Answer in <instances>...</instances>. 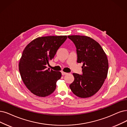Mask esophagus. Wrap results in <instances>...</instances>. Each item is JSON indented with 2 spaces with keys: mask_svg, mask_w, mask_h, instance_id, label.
Returning <instances> with one entry per match:
<instances>
[{
  "mask_svg": "<svg viewBox=\"0 0 127 127\" xmlns=\"http://www.w3.org/2000/svg\"><path fill=\"white\" fill-rule=\"evenodd\" d=\"M62 75H64L67 74H68V73H66V72H64V71H62Z\"/></svg>",
  "mask_w": 127,
  "mask_h": 127,
  "instance_id": "obj_1",
  "label": "esophagus"
}]
</instances>
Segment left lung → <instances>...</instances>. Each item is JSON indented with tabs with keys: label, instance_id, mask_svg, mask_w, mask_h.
Instances as JSON below:
<instances>
[{
	"label": "left lung",
	"instance_id": "left-lung-1",
	"mask_svg": "<svg viewBox=\"0 0 127 127\" xmlns=\"http://www.w3.org/2000/svg\"><path fill=\"white\" fill-rule=\"evenodd\" d=\"M68 37L77 48V63H83L82 74L73 73L74 80L70 88L79 97H91L98 92L107 77V56L100 45L92 38L81 35H70Z\"/></svg>",
	"mask_w": 127,
	"mask_h": 127
}]
</instances>
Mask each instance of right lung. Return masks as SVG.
<instances>
[{"label":"right lung","mask_w":127,"mask_h":127,"mask_svg":"<svg viewBox=\"0 0 127 127\" xmlns=\"http://www.w3.org/2000/svg\"><path fill=\"white\" fill-rule=\"evenodd\" d=\"M67 38V36L38 37L24 49L19 62V71L23 83L34 95L45 97L55 90L62 73L50 70L46 65Z\"/></svg>","instance_id":"obj_1"}]
</instances>
